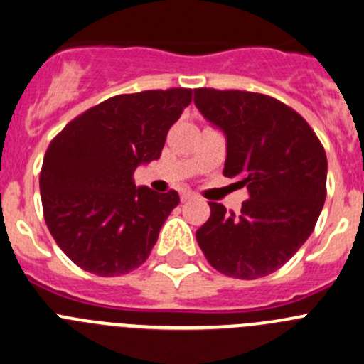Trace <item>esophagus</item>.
I'll list each match as a JSON object with an SVG mask.
<instances>
[{
    "mask_svg": "<svg viewBox=\"0 0 364 364\" xmlns=\"http://www.w3.org/2000/svg\"><path fill=\"white\" fill-rule=\"evenodd\" d=\"M196 199V196H193L192 192H183L181 193V203H188V200Z\"/></svg>",
    "mask_w": 364,
    "mask_h": 364,
    "instance_id": "obj_1",
    "label": "esophagus"
}]
</instances>
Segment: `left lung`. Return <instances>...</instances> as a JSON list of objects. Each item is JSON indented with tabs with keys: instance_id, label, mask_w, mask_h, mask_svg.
Returning a JSON list of instances; mask_svg holds the SVG:
<instances>
[{
	"instance_id": "obj_1",
	"label": "left lung",
	"mask_w": 364,
	"mask_h": 364,
	"mask_svg": "<svg viewBox=\"0 0 364 364\" xmlns=\"http://www.w3.org/2000/svg\"><path fill=\"white\" fill-rule=\"evenodd\" d=\"M196 107L225 135L223 176L247 186L237 215L209 203L196 237L227 277L253 280L280 269L310 237L326 200L328 159L310 124L267 95L196 90Z\"/></svg>"
}]
</instances>
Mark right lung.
Wrapping results in <instances>:
<instances>
[{"label":"right lung","mask_w":364,"mask_h":364,"mask_svg":"<svg viewBox=\"0 0 364 364\" xmlns=\"http://www.w3.org/2000/svg\"><path fill=\"white\" fill-rule=\"evenodd\" d=\"M190 102L185 87L117 95L53 139L40 172L43 216L58 247L84 271L119 277L149 257L179 196L135 186L132 176L160 159Z\"/></svg>","instance_id":"1"}]
</instances>
